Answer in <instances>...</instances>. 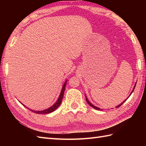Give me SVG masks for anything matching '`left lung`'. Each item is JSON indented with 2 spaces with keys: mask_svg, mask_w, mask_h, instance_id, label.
<instances>
[{
  "mask_svg": "<svg viewBox=\"0 0 146 146\" xmlns=\"http://www.w3.org/2000/svg\"><path fill=\"white\" fill-rule=\"evenodd\" d=\"M136 83H135V86H134V87H133V90H132V91H131V93H130V94L129 95V97H128V98H129V97L130 96V95H131V94H132V92H133V91H134V90H135V86H136ZM85 97H86V102H88V104H89V105H90L91 106V107H92V108H94V109H96V110H103L102 109H100V108H99V107H96V106L93 105H92V104L91 103H90V101H89V100H88V99H87V97H86V94H85ZM128 98H127V99H128ZM127 99H126V100H127ZM126 100H124V101H123V102H122V103H121V104H119V105H117V107H116V108H119V107H120V106H121V105H122L123 104V102H125L126 101Z\"/></svg>",
  "mask_w": 146,
  "mask_h": 146,
  "instance_id": "obj_1",
  "label": "left lung"
}]
</instances>
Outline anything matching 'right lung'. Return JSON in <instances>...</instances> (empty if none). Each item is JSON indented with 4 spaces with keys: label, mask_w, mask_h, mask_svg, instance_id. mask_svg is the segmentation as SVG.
Returning a JSON list of instances; mask_svg holds the SVG:
<instances>
[{
    "label": "right lung",
    "mask_w": 146,
    "mask_h": 146,
    "mask_svg": "<svg viewBox=\"0 0 146 146\" xmlns=\"http://www.w3.org/2000/svg\"><path fill=\"white\" fill-rule=\"evenodd\" d=\"M67 81L68 80H66L65 81V83H64V85L62 87V89H61V92H60V94L59 96V98L58 99V100H56V102L53 105L52 107L48 108L47 109H46V110H42V111H35V110H33L32 109H30L29 108H27L26 106H25L24 104H22L21 102L19 101V102L22 104L25 107H26L27 108L29 109V110H30V111H33V113H35L36 114H48V113H50L53 111H54L55 110L58 108L59 106L61 105V101H62L63 100V96H64V90H65V88H66V83H67Z\"/></svg>",
    "instance_id": "right-lung-1"
}]
</instances>
